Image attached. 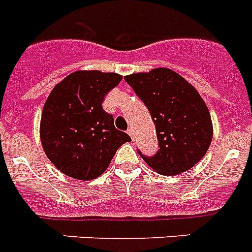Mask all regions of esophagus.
<instances>
[{
    "label": "esophagus",
    "instance_id": "obj_1",
    "mask_svg": "<svg viewBox=\"0 0 252 252\" xmlns=\"http://www.w3.org/2000/svg\"><path fill=\"white\" fill-rule=\"evenodd\" d=\"M126 133H128V134L129 135H130V138H134V129H133V128H129L128 129V130H126Z\"/></svg>",
    "mask_w": 252,
    "mask_h": 252
}]
</instances>
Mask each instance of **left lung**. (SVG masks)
Returning a JSON list of instances; mask_svg holds the SVG:
<instances>
[{"label":"left lung","instance_id":"8db88e82","mask_svg":"<svg viewBox=\"0 0 252 252\" xmlns=\"http://www.w3.org/2000/svg\"><path fill=\"white\" fill-rule=\"evenodd\" d=\"M124 80L144 102L156 126L158 151L139 156L161 175H178L203 158L213 126L207 105L194 87L168 68L133 73Z\"/></svg>","mask_w":252,"mask_h":252}]
</instances>
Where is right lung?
<instances>
[{"mask_svg":"<svg viewBox=\"0 0 252 252\" xmlns=\"http://www.w3.org/2000/svg\"><path fill=\"white\" fill-rule=\"evenodd\" d=\"M120 80L118 73L77 71L50 93L41 114L40 139L48 158L67 176L99 178L118 148L130 141L101 105Z\"/></svg>","mask_w":252,"mask_h":252,"instance_id":"1","label":"right lung"}]
</instances>
